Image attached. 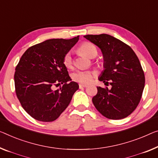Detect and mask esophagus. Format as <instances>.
Returning <instances> with one entry per match:
<instances>
[{"label":"esophagus","mask_w":158,"mask_h":158,"mask_svg":"<svg viewBox=\"0 0 158 158\" xmlns=\"http://www.w3.org/2000/svg\"><path fill=\"white\" fill-rule=\"evenodd\" d=\"M87 85L86 84H79V88H85V87H86Z\"/></svg>","instance_id":"esophagus-1"}]
</instances>
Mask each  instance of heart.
<instances>
[{"label":"heart","mask_w":158,"mask_h":158,"mask_svg":"<svg viewBox=\"0 0 158 158\" xmlns=\"http://www.w3.org/2000/svg\"><path fill=\"white\" fill-rule=\"evenodd\" d=\"M79 50L84 53L89 58H94L97 55L98 51L96 46L90 42H84L79 47ZM64 64L66 67L72 68L73 66V60L71 52H68L64 56L63 60ZM72 79L74 81L81 84H89L92 81L94 77V73L86 70H77L72 75Z\"/></svg>","instance_id":"b5f03b06"}]
</instances>
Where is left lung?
Returning <instances> with one entry per match:
<instances>
[{"label":"left lung","instance_id":"left-lung-1","mask_svg":"<svg viewBox=\"0 0 158 158\" xmlns=\"http://www.w3.org/2000/svg\"><path fill=\"white\" fill-rule=\"evenodd\" d=\"M102 51L103 68L98 80L111 89L97 86L92 98L96 109L109 119L128 116L138 106L145 86V75L137 55L118 39L107 34L84 36Z\"/></svg>","mask_w":158,"mask_h":158}]
</instances>
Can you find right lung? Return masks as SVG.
Wrapping results in <instances>:
<instances>
[{
	"label": "right lung",
	"mask_w": 158,
	"mask_h": 158,
	"mask_svg": "<svg viewBox=\"0 0 158 158\" xmlns=\"http://www.w3.org/2000/svg\"><path fill=\"white\" fill-rule=\"evenodd\" d=\"M79 39H49L30 47L21 56L14 75L16 95L25 111L37 121H55L78 90L63 60ZM61 84L60 89H53Z\"/></svg>",
	"instance_id": "obj_1"
}]
</instances>
